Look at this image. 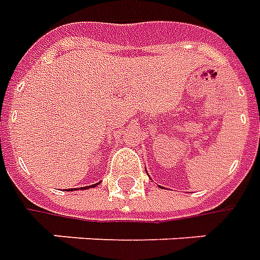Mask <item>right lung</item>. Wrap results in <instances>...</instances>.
Returning <instances> with one entry per match:
<instances>
[{
	"label": "right lung",
	"mask_w": 260,
	"mask_h": 260,
	"mask_svg": "<svg viewBox=\"0 0 260 260\" xmlns=\"http://www.w3.org/2000/svg\"><path fill=\"white\" fill-rule=\"evenodd\" d=\"M98 183H95V185H92L93 186V187H95V186H96ZM89 187H91V186H86V187H84V189H89ZM81 189H82V187H81ZM74 190H77V189H74Z\"/></svg>",
	"instance_id": "add662e5"
}]
</instances>
